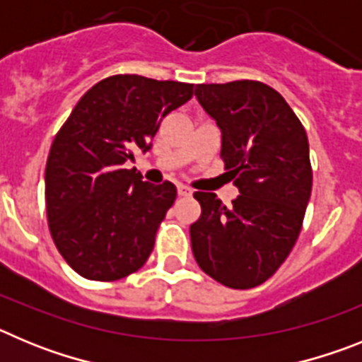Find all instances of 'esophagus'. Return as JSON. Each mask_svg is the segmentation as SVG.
<instances>
[{"instance_id": "obj_1", "label": "esophagus", "mask_w": 362, "mask_h": 362, "mask_svg": "<svg viewBox=\"0 0 362 362\" xmlns=\"http://www.w3.org/2000/svg\"><path fill=\"white\" fill-rule=\"evenodd\" d=\"M177 194H179V196L188 197V196H192V190L188 187H185V185H179V187H177Z\"/></svg>"}]
</instances>
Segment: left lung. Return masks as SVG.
Listing matches in <instances>:
<instances>
[{
	"label": "left lung",
	"instance_id": "obj_1",
	"mask_svg": "<svg viewBox=\"0 0 362 362\" xmlns=\"http://www.w3.org/2000/svg\"><path fill=\"white\" fill-rule=\"evenodd\" d=\"M196 98L221 129V159L239 188L225 206L196 192L192 252L204 274L228 288H254L288 257L312 194L308 137L283 95L261 81L197 85Z\"/></svg>",
	"mask_w": 362,
	"mask_h": 362
}]
</instances>
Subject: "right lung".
Here are the masks:
<instances>
[{
    "instance_id": "1",
    "label": "right lung",
    "mask_w": 362,
    "mask_h": 362,
    "mask_svg": "<svg viewBox=\"0 0 362 362\" xmlns=\"http://www.w3.org/2000/svg\"><path fill=\"white\" fill-rule=\"evenodd\" d=\"M194 85L117 74L95 83L65 121L45 168V203L54 245L79 276L117 281L137 272L177 190L150 185L124 163L146 152L166 114Z\"/></svg>"
}]
</instances>
